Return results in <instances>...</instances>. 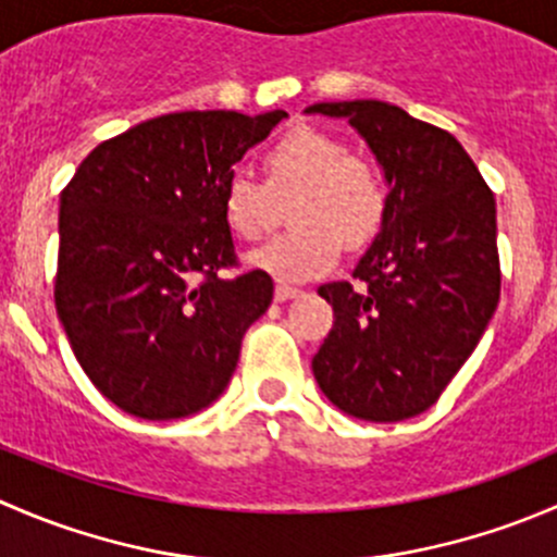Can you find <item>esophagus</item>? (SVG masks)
Returning a JSON list of instances; mask_svg holds the SVG:
<instances>
[{
	"mask_svg": "<svg viewBox=\"0 0 557 557\" xmlns=\"http://www.w3.org/2000/svg\"><path fill=\"white\" fill-rule=\"evenodd\" d=\"M299 294H301V290L294 288V285H277V288H274V299H277V301L296 299V296H299Z\"/></svg>",
	"mask_w": 557,
	"mask_h": 557,
	"instance_id": "1",
	"label": "esophagus"
}]
</instances>
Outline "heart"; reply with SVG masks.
<instances>
[{
  "mask_svg": "<svg viewBox=\"0 0 557 557\" xmlns=\"http://www.w3.org/2000/svg\"><path fill=\"white\" fill-rule=\"evenodd\" d=\"M267 183L247 172L223 180L221 212L228 232L256 243L277 218V199H290L296 228L250 252L247 263L277 280H312L339 261L342 243L361 247L385 221L387 194L372 161L318 128L299 126L263 156Z\"/></svg>",
  "mask_w": 557,
  "mask_h": 557,
  "instance_id": "heart-1",
  "label": "heart"
}]
</instances>
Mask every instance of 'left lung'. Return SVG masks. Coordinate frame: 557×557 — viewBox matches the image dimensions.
<instances>
[{
  "label": "left lung",
  "instance_id": "8db88e82",
  "mask_svg": "<svg viewBox=\"0 0 557 557\" xmlns=\"http://www.w3.org/2000/svg\"><path fill=\"white\" fill-rule=\"evenodd\" d=\"M305 112L347 117L387 183L385 221L352 269L325 283L334 329L312 358L334 407L369 423L425 412L474 352L498 307L496 199L450 132L356 99Z\"/></svg>",
  "mask_w": 557,
  "mask_h": 557
}]
</instances>
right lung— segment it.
<instances>
[{"label": "right lung", "instance_id": "obj_1", "mask_svg": "<svg viewBox=\"0 0 557 557\" xmlns=\"http://www.w3.org/2000/svg\"><path fill=\"white\" fill-rule=\"evenodd\" d=\"M285 110L170 112L97 145L61 190L55 312L83 372L117 409L188 418L232 380L245 331L272 305L237 267L223 180Z\"/></svg>", "mask_w": 557, "mask_h": 557}]
</instances>
